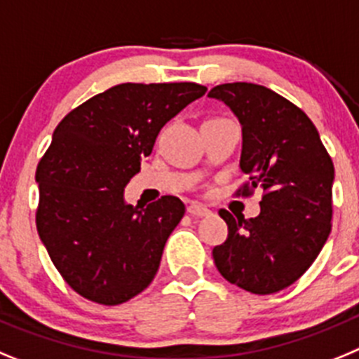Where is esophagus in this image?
<instances>
[{
	"instance_id": "34e87169",
	"label": "esophagus",
	"mask_w": 359,
	"mask_h": 359,
	"mask_svg": "<svg viewBox=\"0 0 359 359\" xmlns=\"http://www.w3.org/2000/svg\"><path fill=\"white\" fill-rule=\"evenodd\" d=\"M187 212H189L191 216H208L209 209L205 208V205H202V203L193 202V203H189V205H187Z\"/></svg>"
}]
</instances>
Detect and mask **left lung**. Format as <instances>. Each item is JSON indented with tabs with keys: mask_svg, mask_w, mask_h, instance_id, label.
I'll return each mask as SVG.
<instances>
[{
	"mask_svg": "<svg viewBox=\"0 0 359 359\" xmlns=\"http://www.w3.org/2000/svg\"><path fill=\"white\" fill-rule=\"evenodd\" d=\"M238 116L243 132L241 172L248 182L236 195L259 187L261 212L245 219L222 209L227 240L212 248L218 272L256 295L288 288L320 254L331 232L334 166L318 130L302 109L272 89L234 82L212 87Z\"/></svg>",
	"mask_w": 359,
	"mask_h": 359,
	"instance_id": "obj_1",
	"label": "left lung"
}]
</instances>
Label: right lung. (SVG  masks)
Masks as SVG:
<instances>
[{
	"label": "right lung",
	"mask_w": 359,
	"mask_h": 359,
	"mask_svg": "<svg viewBox=\"0 0 359 359\" xmlns=\"http://www.w3.org/2000/svg\"><path fill=\"white\" fill-rule=\"evenodd\" d=\"M205 91L195 82L119 83L55 128L35 172V224L55 268L83 299L123 304L156 277L186 208L172 195L134 208L123 189L161 128Z\"/></svg>",
	"instance_id": "right-lung-1"
}]
</instances>
